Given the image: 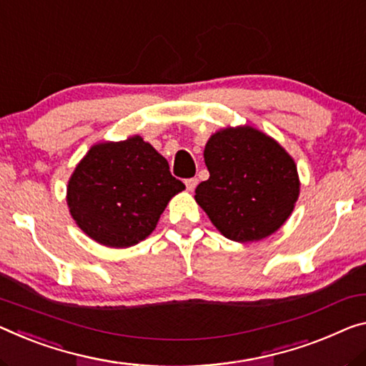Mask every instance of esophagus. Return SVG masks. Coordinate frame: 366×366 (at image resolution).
Masks as SVG:
<instances>
[{
    "label": "esophagus",
    "instance_id": "esophagus-1",
    "mask_svg": "<svg viewBox=\"0 0 366 366\" xmlns=\"http://www.w3.org/2000/svg\"><path fill=\"white\" fill-rule=\"evenodd\" d=\"M184 184H187V189L188 191H193L196 188V184H198V178H188L184 179Z\"/></svg>",
    "mask_w": 366,
    "mask_h": 366
}]
</instances>
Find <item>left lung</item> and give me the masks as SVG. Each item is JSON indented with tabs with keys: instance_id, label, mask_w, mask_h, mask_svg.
<instances>
[{
	"instance_id": "left-lung-1",
	"label": "left lung",
	"mask_w": 366,
	"mask_h": 366,
	"mask_svg": "<svg viewBox=\"0 0 366 366\" xmlns=\"http://www.w3.org/2000/svg\"><path fill=\"white\" fill-rule=\"evenodd\" d=\"M204 164L209 178L198 184L194 199L227 239H265L293 212L300 194L295 162L257 129L216 132L206 144Z\"/></svg>"
}]
</instances>
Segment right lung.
Segmentation results:
<instances>
[{"label": "right lung", "instance_id": "obj_1", "mask_svg": "<svg viewBox=\"0 0 366 366\" xmlns=\"http://www.w3.org/2000/svg\"><path fill=\"white\" fill-rule=\"evenodd\" d=\"M183 189L164 157L134 136L89 149L70 178L66 202L83 232L124 249L150 235L168 201Z\"/></svg>", "mask_w": 366, "mask_h": 366}]
</instances>
